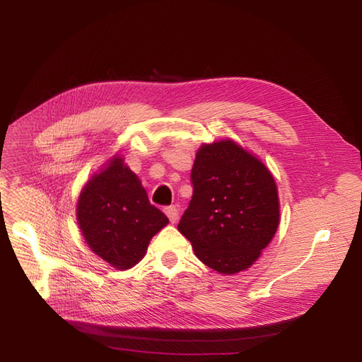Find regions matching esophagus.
I'll list each match as a JSON object with an SVG mask.
<instances>
[{
  "label": "esophagus",
  "instance_id": "1",
  "mask_svg": "<svg viewBox=\"0 0 362 362\" xmlns=\"http://www.w3.org/2000/svg\"><path fill=\"white\" fill-rule=\"evenodd\" d=\"M164 213H166V216L169 217V221L172 222V223H177V221H178V216H180V211H178V208L177 206H168L166 210H164Z\"/></svg>",
  "mask_w": 362,
  "mask_h": 362
}]
</instances>
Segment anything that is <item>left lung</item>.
<instances>
[{
  "label": "left lung",
  "instance_id": "1",
  "mask_svg": "<svg viewBox=\"0 0 362 362\" xmlns=\"http://www.w3.org/2000/svg\"><path fill=\"white\" fill-rule=\"evenodd\" d=\"M190 178L193 196L178 231L210 269L222 275L249 269L279 226L273 175L254 154L223 139L198 149Z\"/></svg>",
  "mask_w": 362,
  "mask_h": 362
}]
</instances>
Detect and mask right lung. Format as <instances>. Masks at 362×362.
<instances>
[{
	"label": "right lung",
	"instance_id": "right-lung-1",
	"mask_svg": "<svg viewBox=\"0 0 362 362\" xmlns=\"http://www.w3.org/2000/svg\"><path fill=\"white\" fill-rule=\"evenodd\" d=\"M76 222L98 257L127 270L145 257L151 238L169 218L151 205L137 175L115 156L86 182L76 202Z\"/></svg>",
	"mask_w": 362,
	"mask_h": 362
}]
</instances>
